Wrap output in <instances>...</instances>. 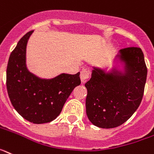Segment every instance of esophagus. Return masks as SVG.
<instances>
[{
  "label": "esophagus",
  "mask_w": 154,
  "mask_h": 154,
  "mask_svg": "<svg viewBox=\"0 0 154 154\" xmlns=\"http://www.w3.org/2000/svg\"><path fill=\"white\" fill-rule=\"evenodd\" d=\"M89 78H90V71L87 70V69H83V70L81 72V74H80V79H81V82H82V83H85Z\"/></svg>",
  "instance_id": "esophagus-1"
}]
</instances>
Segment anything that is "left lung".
<instances>
[{
	"label": "left lung",
	"mask_w": 154,
	"mask_h": 154,
	"mask_svg": "<svg viewBox=\"0 0 154 154\" xmlns=\"http://www.w3.org/2000/svg\"><path fill=\"white\" fill-rule=\"evenodd\" d=\"M93 68L85 84L88 118L99 128L118 127L133 115L143 99L147 75L143 51L125 48L115 56L111 69Z\"/></svg>",
	"instance_id": "8db88e82"
}]
</instances>
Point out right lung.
I'll return each instance as SVG.
<instances>
[{"instance_id":"1","label":"right lung","mask_w":154,"mask_h":154,"mask_svg":"<svg viewBox=\"0 0 154 154\" xmlns=\"http://www.w3.org/2000/svg\"><path fill=\"white\" fill-rule=\"evenodd\" d=\"M32 31L17 43L7 67L8 93L17 112L34 124L52 122L57 118L75 87L79 86L80 72L61 73L54 78L42 79L30 72L26 65V46Z\"/></svg>"}]
</instances>
